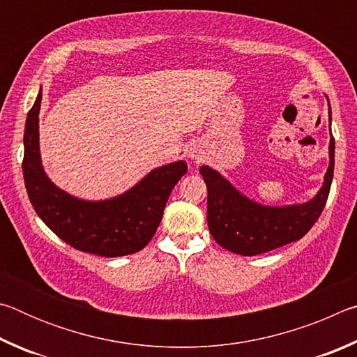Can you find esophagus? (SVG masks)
Returning <instances> with one entry per match:
<instances>
[{
	"mask_svg": "<svg viewBox=\"0 0 357 357\" xmlns=\"http://www.w3.org/2000/svg\"><path fill=\"white\" fill-rule=\"evenodd\" d=\"M190 157H192V159H193V157H195V159H197V155H195V154H190Z\"/></svg>",
	"mask_w": 357,
	"mask_h": 357,
	"instance_id": "obj_1",
	"label": "esophagus"
}]
</instances>
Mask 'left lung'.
<instances>
[{"label": "left lung", "instance_id": "1", "mask_svg": "<svg viewBox=\"0 0 357 357\" xmlns=\"http://www.w3.org/2000/svg\"><path fill=\"white\" fill-rule=\"evenodd\" d=\"M331 119L329 105V128ZM334 153L335 142L331 135L329 167L323 185L309 202L285 206L253 202L214 168L200 167L208 187V227L215 243L238 255L253 257L301 239L315 225L328 202L334 176Z\"/></svg>", "mask_w": 357, "mask_h": 357}]
</instances>
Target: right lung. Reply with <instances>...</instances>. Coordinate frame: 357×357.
Returning <instances> with one entry per match:
<instances>
[{"instance_id": "add662e5", "label": "right lung", "mask_w": 357, "mask_h": 357, "mask_svg": "<svg viewBox=\"0 0 357 357\" xmlns=\"http://www.w3.org/2000/svg\"><path fill=\"white\" fill-rule=\"evenodd\" d=\"M42 86L29 110L23 135V178L40 220L77 250L114 258L142 250L164 214L168 197L187 173L184 160L153 168L129 190L105 200H84L53 183L40 159L39 112Z\"/></svg>"}]
</instances>
